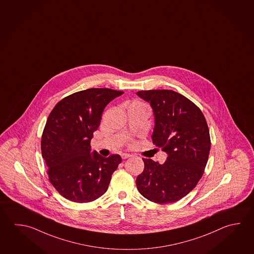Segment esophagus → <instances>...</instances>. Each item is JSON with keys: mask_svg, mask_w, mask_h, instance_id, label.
I'll list each match as a JSON object with an SVG mask.
<instances>
[{"mask_svg": "<svg viewBox=\"0 0 254 254\" xmlns=\"http://www.w3.org/2000/svg\"><path fill=\"white\" fill-rule=\"evenodd\" d=\"M121 157H122L123 159H126V158H129V157H131V155H129V154H122Z\"/></svg>", "mask_w": 254, "mask_h": 254, "instance_id": "esophagus-1", "label": "esophagus"}]
</instances>
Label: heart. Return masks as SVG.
Masks as SVG:
<instances>
[{"label":"heart","mask_w":254,"mask_h":254,"mask_svg":"<svg viewBox=\"0 0 254 254\" xmlns=\"http://www.w3.org/2000/svg\"><path fill=\"white\" fill-rule=\"evenodd\" d=\"M133 105H143V104H141V103H140V102L135 101V102H133V103H132V104H131V105H130V106H133Z\"/></svg>","instance_id":"1"}]
</instances>
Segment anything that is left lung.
Here are the masks:
<instances>
[{
  "label": "left lung",
  "mask_w": 254,
  "mask_h": 254,
  "mask_svg": "<svg viewBox=\"0 0 254 254\" xmlns=\"http://www.w3.org/2000/svg\"><path fill=\"white\" fill-rule=\"evenodd\" d=\"M155 116L153 143L168 155L164 164L142 158L144 170L136 179L140 194L159 204L176 202L202 177L210 150V136L202 112L179 93L141 90Z\"/></svg>",
  "instance_id": "obj_1"
}]
</instances>
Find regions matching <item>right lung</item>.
I'll return each instance as SVG.
<instances>
[{"instance_id": "1", "label": "right lung", "mask_w": 254, "mask_h": 254, "mask_svg": "<svg viewBox=\"0 0 254 254\" xmlns=\"http://www.w3.org/2000/svg\"><path fill=\"white\" fill-rule=\"evenodd\" d=\"M123 91L88 88L56 104L42 134V157L52 185L70 201L90 202L108 189L122 162L119 155L91 154L90 141L99 127L105 107Z\"/></svg>"}]
</instances>
